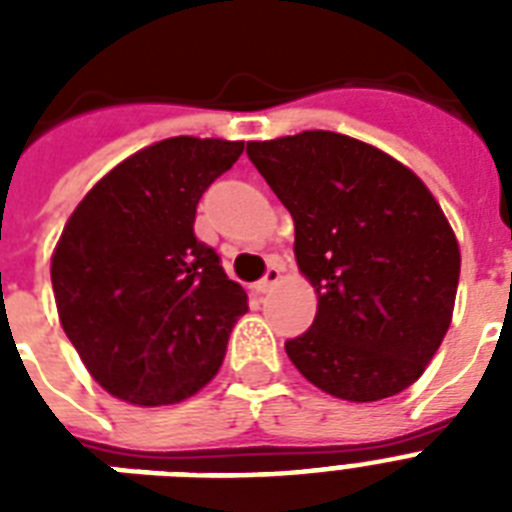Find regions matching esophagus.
I'll use <instances>...</instances> for the list:
<instances>
[{"mask_svg":"<svg viewBox=\"0 0 512 512\" xmlns=\"http://www.w3.org/2000/svg\"><path fill=\"white\" fill-rule=\"evenodd\" d=\"M281 279V268L279 265H268V271H265V276L255 284V289L263 295V292H268V289H273L276 284H279Z\"/></svg>","mask_w":512,"mask_h":512,"instance_id":"1","label":"esophagus"}]
</instances>
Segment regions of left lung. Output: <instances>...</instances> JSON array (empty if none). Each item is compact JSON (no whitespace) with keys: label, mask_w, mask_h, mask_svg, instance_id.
Masks as SVG:
<instances>
[{"label":"left lung","mask_w":512,"mask_h":512,"mask_svg":"<svg viewBox=\"0 0 512 512\" xmlns=\"http://www.w3.org/2000/svg\"><path fill=\"white\" fill-rule=\"evenodd\" d=\"M295 220V257L319 295L287 356L329 396L380 401L409 388L452 324L460 247L420 177L380 148L308 130L247 143Z\"/></svg>","instance_id":"8db88e82"}]
</instances>
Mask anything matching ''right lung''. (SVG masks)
Instances as JSON below:
<instances>
[{
	"mask_svg": "<svg viewBox=\"0 0 512 512\" xmlns=\"http://www.w3.org/2000/svg\"><path fill=\"white\" fill-rule=\"evenodd\" d=\"M239 140L170 138L108 172L68 217L52 255L60 324L87 372L138 406L177 404L217 374L247 292L196 239L201 193Z\"/></svg>",
	"mask_w": 512,
	"mask_h": 512,
	"instance_id": "right-lung-1",
	"label": "right lung"
}]
</instances>
